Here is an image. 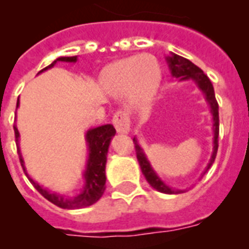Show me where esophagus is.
<instances>
[{"label":"esophagus","instance_id":"34e87169","mask_svg":"<svg viewBox=\"0 0 249 249\" xmlns=\"http://www.w3.org/2000/svg\"><path fill=\"white\" fill-rule=\"evenodd\" d=\"M112 121L117 133L128 134L130 132V120H129L128 113L125 112V111H117L115 113V116H113Z\"/></svg>","mask_w":249,"mask_h":249}]
</instances>
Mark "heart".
Here are the masks:
<instances>
[{"label":"heart","instance_id":"1","mask_svg":"<svg viewBox=\"0 0 249 249\" xmlns=\"http://www.w3.org/2000/svg\"><path fill=\"white\" fill-rule=\"evenodd\" d=\"M161 80V72L155 58L134 55L116 60L102 71L103 89L112 95L129 93L133 106L143 107L154 99Z\"/></svg>","mask_w":249,"mask_h":249}]
</instances>
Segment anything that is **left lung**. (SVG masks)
Segmentation results:
<instances>
[{
	"label": "left lung",
	"mask_w": 249,
	"mask_h": 249,
	"mask_svg": "<svg viewBox=\"0 0 249 249\" xmlns=\"http://www.w3.org/2000/svg\"><path fill=\"white\" fill-rule=\"evenodd\" d=\"M165 59L168 66H169L172 76L179 80V81L193 80L194 83L197 85V88L201 90V93L204 94L205 101H207V103L209 105V108H211V113H212L213 119V151L208 165H207L205 170L203 172V174H201V176H204V174L207 173V170H208L209 168L212 166V164L214 163V159H216L217 155V150H218L220 119H218V103H217L216 101L214 89H213V85L212 83H211V80L208 79V76L205 75L204 72L201 71L197 66H195L193 62H190L189 59H186L183 56L177 55V54H173V53H170V55L166 56ZM133 142H134L137 159H138V163H140L141 170H142V173H143V176L146 177L148 183H150L154 189L164 194H181L185 191V190L172 189V187H169L168 185H165V183L161 181V178L156 174L155 170L152 169V166L151 164H150V161H148L147 156L144 155L143 148L141 147L136 137L133 138Z\"/></svg>",
	"instance_id": "8db88e82"
}]
</instances>
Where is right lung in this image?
<instances>
[{
  "label": "right lung",
  "instance_id": "1",
  "mask_svg": "<svg viewBox=\"0 0 249 249\" xmlns=\"http://www.w3.org/2000/svg\"><path fill=\"white\" fill-rule=\"evenodd\" d=\"M58 62H67V63H76L77 62V56H59L53 62L50 66H48L44 70H41L38 73L46 71L49 68H53ZM17 107H19V98H18ZM14 132H15V140H17L18 146V154H19V160L20 164L24 169L27 177L31 181L35 189L38 193L52 201L53 204L63 209H79L84 207H89V205L97 203L102 197L103 193L106 190V163H107V152H108L109 143L112 137L116 134V130L111 124L102 125L97 128L89 129L86 132L85 140L88 144V161H86V168L84 172V179H85V185H84L83 191L72 197H66L64 195L60 194L52 193L48 189H44L42 186L38 185L36 181H33L32 178L29 177L24 166V160L20 154V148H19V130H18L17 125H14Z\"/></svg>",
  "mask_w": 249,
  "mask_h": 249
}]
</instances>
